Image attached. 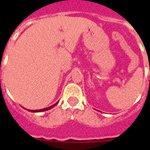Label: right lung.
<instances>
[{
    "label": "right lung",
    "mask_w": 150,
    "mask_h": 150,
    "mask_svg": "<svg viewBox=\"0 0 150 150\" xmlns=\"http://www.w3.org/2000/svg\"><path fill=\"white\" fill-rule=\"evenodd\" d=\"M59 102H57V103H55V104H53L52 106H50V107H46V108H43V109H41V110H28V111H30V112H43V111H46V110H50L52 109V107H55V105H56L57 104H58Z\"/></svg>",
    "instance_id": "1"
}]
</instances>
